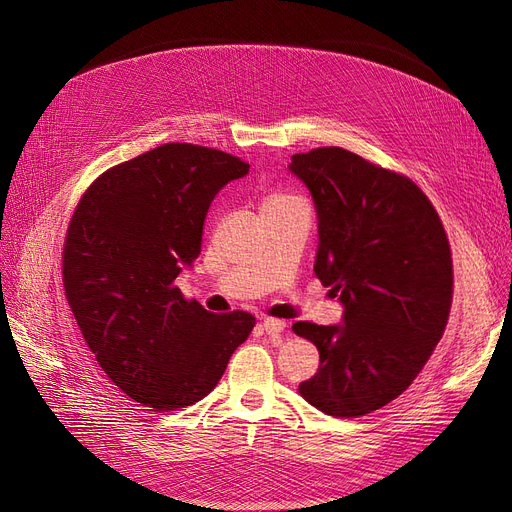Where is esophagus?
<instances>
[{"label": "esophagus", "instance_id": "esophagus-1", "mask_svg": "<svg viewBox=\"0 0 512 512\" xmlns=\"http://www.w3.org/2000/svg\"><path fill=\"white\" fill-rule=\"evenodd\" d=\"M284 328H286V324L282 319H274V317L263 319V330H265L267 336H278V334L284 332Z\"/></svg>", "mask_w": 512, "mask_h": 512}]
</instances>
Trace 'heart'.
<instances>
[{"label":"heart","mask_w":512,"mask_h":512,"mask_svg":"<svg viewBox=\"0 0 512 512\" xmlns=\"http://www.w3.org/2000/svg\"><path fill=\"white\" fill-rule=\"evenodd\" d=\"M280 199H286V197H272L270 201H280Z\"/></svg>","instance_id":"obj_1"}]
</instances>
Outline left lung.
I'll list each match as a JSON object with an SVG mask.
<instances>
[{
  "instance_id": "left-lung-1",
  "label": "left lung",
  "mask_w": 512,
  "mask_h": 512,
  "mask_svg": "<svg viewBox=\"0 0 512 512\" xmlns=\"http://www.w3.org/2000/svg\"><path fill=\"white\" fill-rule=\"evenodd\" d=\"M288 170L313 197V272L342 305L334 326L297 321L319 367L301 396L332 417H361L405 392L442 338L452 301L444 226L421 188L357 153L321 147Z\"/></svg>"
}]
</instances>
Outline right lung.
Returning <instances> with one entry per match:
<instances>
[{"label":"right lung","mask_w":512,"mask_h":512,"mask_svg":"<svg viewBox=\"0 0 512 512\" xmlns=\"http://www.w3.org/2000/svg\"><path fill=\"white\" fill-rule=\"evenodd\" d=\"M247 174L230 153L166 143L103 172L72 215L66 299L107 378L143 407L205 398L255 326L251 313L215 315L176 286L201 253L211 201Z\"/></svg>","instance_id":"add662e5"}]
</instances>
